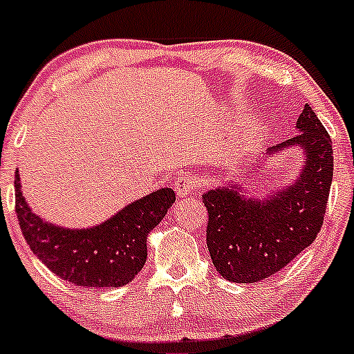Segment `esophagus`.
<instances>
[{
    "label": "esophagus",
    "mask_w": 354,
    "mask_h": 354,
    "mask_svg": "<svg viewBox=\"0 0 354 354\" xmlns=\"http://www.w3.org/2000/svg\"><path fill=\"white\" fill-rule=\"evenodd\" d=\"M174 187H176L177 197H187L197 189V182L191 174H180V176L176 177Z\"/></svg>",
    "instance_id": "1"
}]
</instances>
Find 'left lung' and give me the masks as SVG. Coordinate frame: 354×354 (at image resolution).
<instances>
[{
	"instance_id": "8db88e82",
	"label": "left lung",
	"mask_w": 354,
	"mask_h": 354,
	"mask_svg": "<svg viewBox=\"0 0 354 354\" xmlns=\"http://www.w3.org/2000/svg\"><path fill=\"white\" fill-rule=\"evenodd\" d=\"M297 130L290 140L267 150L268 155L288 147L304 151L306 163L290 185L254 199L230 182L203 196L209 214L206 241L211 260L230 282L268 279L313 245L321 231L333 182V143L309 104L300 113Z\"/></svg>"
}]
</instances>
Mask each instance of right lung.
I'll list each match as a JSON object with an SVG mask.
<instances>
[{
	"instance_id": "add662e5",
	"label": "right lung",
	"mask_w": 354,
	"mask_h": 354,
	"mask_svg": "<svg viewBox=\"0 0 354 354\" xmlns=\"http://www.w3.org/2000/svg\"><path fill=\"white\" fill-rule=\"evenodd\" d=\"M15 199L21 233L41 263L74 285L111 288L130 283L143 268L148 234L176 203V192L158 189L86 230L55 226L35 214L21 192L18 170Z\"/></svg>"
}]
</instances>
